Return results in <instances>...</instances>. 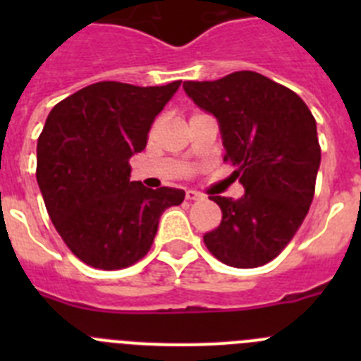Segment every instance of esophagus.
<instances>
[{
	"mask_svg": "<svg viewBox=\"0 0 361 361\" xmlns=\"http://www.w3.org/2000/svg\"><path fill=\"white\" fill-rule=\"evenodd\" d=\"M199 199H202V195H200V193H197V191H193V190L186 191V200H199Z\"/></svg>",
	"mask_w": 361,
	"mask_h": 361,
	"instance_id": "obj_1",
	"label": "esophagus"
}]
</instances>
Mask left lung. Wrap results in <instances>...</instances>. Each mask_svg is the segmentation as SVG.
Segmentation results:
<instances>
[{
	"mask_svg": "<svg viewBox=\"0 0 361 361\" xmlns=\"http://www.w3.org/2000/svg\"><path fill=\"white\" fill-rule=\"evenodd\" d=\"M183 86L216 117L224 161L245 190L237 200L209 197L222 220L204 244L231 267L264 266L293 240L314 197L322 157L317 121L295 92L251 70Z\"/></svg>",
	"mask_w": 361,
	"mask_h": 361,
	"instance_id": "1",
	"label": "left lung"
}]
</instances>
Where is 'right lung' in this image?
<instances>
[{"instance_id":"1","label":"right lung","mask_w":361,"mask_h":361,"mask_svg":"<svg viewBox=\"0 0 361 361\" xmlns=\"http://www.w3.org/2000/svg\"><path fill=\"white\" fill-rule=\"evenodd\" d=\"M180 81L135 86L101 81L57 103L37 139L36 178L54 228L81 262L116 271L149 251L162 212L184 190L130 180L159 111Z\"/></svg>"}]
</instances>
